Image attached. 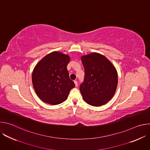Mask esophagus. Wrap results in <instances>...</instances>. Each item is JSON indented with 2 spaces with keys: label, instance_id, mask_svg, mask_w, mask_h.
Returning <instances> with one entry per match:
<instances>
[{
  "label": "esophagus",
  "instance_id": "obj_1",
  "mask_svg": "<svg viewBox=\"0 0 150 150\" xmlns=\"http://www.w3.org/2000/svg\"><path fill=\"white\" fill-rule=\"evenodd\" d=\"M74 83L75 84V86H78V81L76 80H74Z\"/></svg>",
  "mask_w": 150,
  "mask_h": 150
}]
</instances>
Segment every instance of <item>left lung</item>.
<instances>
[{"label": "left lung", "mask_w": 150, "mask_h": 150, "mask_svg": "<svg viewBox=\"0 0 150 150\" xmlns=\"http://www.w3.org/2000/svg\"><path fill=\"white\" fill-rule=\"evenodd\" d=\"M85 71L79 90L84 101L93 106L108 103L114 96L117 74L112 63L104 56L93 53L81 57Z\"/></svg>", "instance_id": "1"}]
</instances>
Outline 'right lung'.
I'll return each instance as SVG.
<instances>
[{
	"mask_svg": "<svg viewBox=\"0 0 150 150\" xmlns=\"http://www.w3.org/2000/svg\"><path fill=\"white\" fill-rule=\"evenodd\" d=\"M69 61L68 55L54 52L37 64L32 82L36 94L42 101L60 104L66 100L71 90L75 87L67 69Z\"/></svg>",
	"mask_w": 150,
	"mask_h": 150,
	"instance_id": "right-lung-1",
	"label": "right lung"
}]
</instances>
